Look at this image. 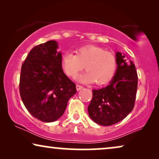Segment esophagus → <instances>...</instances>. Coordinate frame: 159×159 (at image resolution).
<instances>
[{
  "mask_svg": "<svg viewBox=\"0 0 159 159\" xmlns=\"http://www.w3.org/2000/svg\"><path fill=\"white\" fill-rule=\"evenodd\" d=\"M76 89H77V91L78 90H81V89H83V86H81V85H78V84H76Z\"/></svg>",
  "mask_w": 159,
  "mask_h": 159,
  "instance_id": "1",
  "label": "esophagus"
}]
</instances>
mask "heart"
Returning <instances> with one entry per match:
<instances>
[{
	"label": "heart",
	"mask_w": 159,
	"mask_h": 159,
	"mask_svg": "<svg viewBox=\"0 0 159 159\" xmlns=\"http://www.w3.org/2000/svg\"><path fill=\"white\" fill-rule=\"evenodd\" d=\"M61 64L65 74L70 78H75L85 67L87 71L78 77V81L84 83L95 81L97 84H104L111 81L117 68L115 55L94 45L78 48L76 55L71 52L64 53Z\"/></svg>",
	"instance_id": "1"
}]
</instances>
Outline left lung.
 I'll list each match as a JSON object with an SVG mask.
<instances>
[{"instance_id": "left-lung-1", "label": "left lung", "mask_w": 159, "mask_h": 159, "mask_svg": "<svg viewBox=\"0 0 159 159\" xmlns=\"http://www.w3.org/2000/svg\"><path fill=\"white\" fill-rule=\"evenodd\" d=\"M117 70L106 87L92 90L88 106L90 118L102 126H111L120 121L134 106L137 89V73L132 61L116 52Z\"/></svg>"}]
</instances>
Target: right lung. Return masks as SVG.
I'll use <instances>...</instances> for the list:
<instances>
[{
  "label": "right lung",
  "mask_w": 159,
  "mask_h": 159,
  "mask_svg": "<svg viewBox=\"0 0 159 159\" xmlns=\"http://www.w3.org/2000/svg\"><path fill=\"white\" fill-rule=\"evenodd\" d=\"M57 48L55 41L35 46L21 68V98L29 113L43 122L60 118L76 93L75 84L63 72Z\"/></svg>",
  "instance_id": "obj_1"
}]
</instances>
